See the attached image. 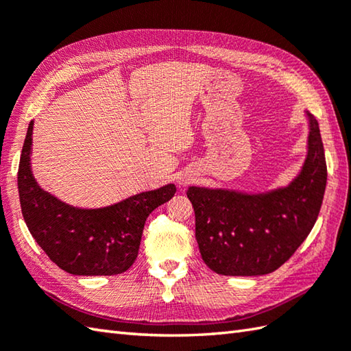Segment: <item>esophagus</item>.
<instances>
[{"label":"esophagus","instance_id":"1","mask_svg":"<svg viewBox=\"0 0 351 351\" xmlns=\"http://www.w3.org/2000/svg\"><path fill=\"white\" fill-rule=\"evenodd\" d=\"M193 180H191V176H187V175H182V176H180V180H178V184H180V187H184V185H187V184H190Z\"/></svg>","mask_w":351,"mask_h":351}]
</instances>
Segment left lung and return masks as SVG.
<instances>
[{
    "label": "left lung",
    "mask_w": 351,
    "mask_h": 351,
    "mask_svg": "<svg viewBox=\"0 0 351 351\" xmlns=\"http://www.w3.org/2000/svg\"><path fill=\"white\" fill-rule=\"evenodd\" d=\"M308 114L306 158L293 181L265 193L190 187L204 263L223 276L268 274L306 240L323 204L327 167L318 122Z\"/></svg>",
    "instance_id": "8db88e82"
}]
</instances>
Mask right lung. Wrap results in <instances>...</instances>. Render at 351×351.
Segmentation results:
<instances>
[{"mask_svg": "<svg viewBox=\"0 0 351 351\" xmlns=\"http://www.w3.org/2000/svg\"><path fill=\"white\" fill-rule=\"evenodd\" d=\"M33 125L22 146L18 190L29 234L52 263L77 276H113L134 264L147 215L169 202L173 184L143 191L104 208H78L45 191L32 173Z\"/></svg>", "mask_w": 351, "mask_h": 351, "instance_id": "obj_1", "label": "right lung"}]
</instances>
